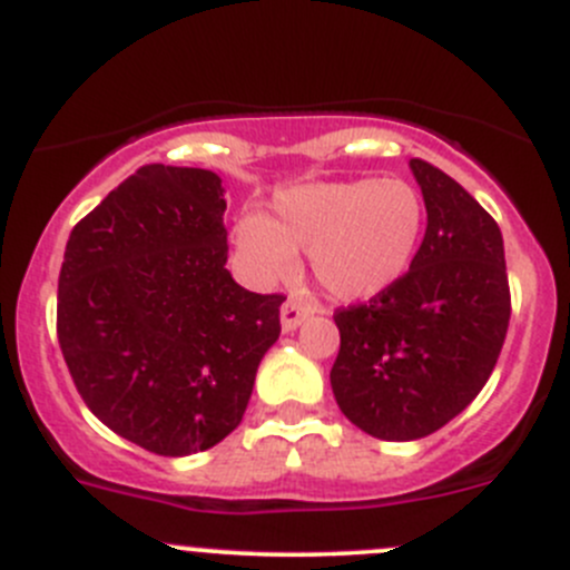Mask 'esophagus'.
Listing matches in <instances>:
<instances>
[{
  "mask_svg": "<svg viewBox=\"0 0 570 570\" xmlns=\"http://www.w3.org/2000/svg\"><path fill=\"white\" fill-rule=\"evenodd\" d=\"M308 314H312V306H308V303H303L301 297L292 295L289 301L281 306V327H284V331H295V327L301 325Z\"/></svg>",
  "mask_w": 570,
  "mask_h": 570,
  "instance_id": "34e87169",
  "label": "esophagus"
}]
</instances>
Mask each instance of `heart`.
Here are the masks:
<instances>
[{
	"mask_svg": "<svg viewBox=\"0 0 570 570\" xmlns=\"http://www.w3.org/2000/svg\"><path fill=\"white\" fill-rule=\"evenodd\" d=\"M428 209L411 181L396 176L314 181L275 195L273 215L237 228L243 262L258 278H281L308 264L325 295L358 303L389 292L416 258Z\"/></svg>",
	"mask_w": 570,
	"mask_h": 570,
	"instance_id": "obj_1",
	"label": "heart"
}]
</instances>
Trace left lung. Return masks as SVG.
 Masks as SVG:
<instances>
[{
  "mask_svg": "<svg viewBox=\"0 0 570 570\" xmlns=\"http://www.w3.org/2000/svg\"><path fill=\"white\" fill-rule=\"evenodd\" d=\"M428 232L411 269L370 303L336 308L331 386L344 416L383 441L435 433L482 392L510 322L497 220L424 159H411Z\"/></svg>",
  "mask_w": 570,
  "mask_h": 570,
  "instance_id": "1",
  "label": "left lung"
}]
</instances>
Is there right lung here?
<instances>
[{
  "instance_id": "obj_1",
  "label": "right lung",
  "mask_w": 570,
  "mask_h": 570,
  "mask_svg": "<svg viewBox=\"0 0 570 570\" xmlns=\"http://www.w3.org/2000/svg\"><path fill=\"white\" fill-rule=\"evenodd\" d=\"M220 176L142 165L73 226L57 338L85 405L154 455L220 444L281 333L284 295L226 269Z\"/></svg>"
}]
</instances>
